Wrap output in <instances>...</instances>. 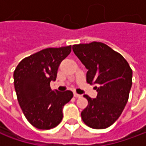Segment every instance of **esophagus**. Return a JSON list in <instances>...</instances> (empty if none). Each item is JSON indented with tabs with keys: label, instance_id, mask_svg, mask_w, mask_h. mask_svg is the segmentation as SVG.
I'll return each instance as SVG.
<instances>
[{
	"label": "esophagus",
	"instance_id": "obj_1",
	"mask_svg": "<svg viewBox=\"0 0 146 146\" xmlns=\"http://www.w3.org/2000/svg\"><path fill=\"white\" fill-rule=\"evenodd\" d=\"M74 97H75V98H80L81 95H80V94H78V93H74Z\"/></svg>",
	"mask_w": 146,
	"mask_h": 146
}]
</instances>
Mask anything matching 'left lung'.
<instances>
[{
	"instance_id": "8db88e82",
	"label": "left lung",
	"mask_w": 146,
	"mask_h": 146,
	"mask_svg": "<svg viewBox=\"0 0 146 146\" xmlns=\"http://www.w3.org/2000/svg\"><path fill=\"white\" fill-rule=\"evenodd\" d=\"M74 53L88 70L90 84H97L96 98H87L88 105L81 112L84 123L94 129L111 126L126 106L132 88V70L119 53L101 42L72 46Z\"/></svg>"
}]
</instances>
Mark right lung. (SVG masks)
Wrapping results in <instances>:
<instances>
[{"label":"right lung","mask_w":146,"mask_h":146,"mask_svg":"<svg viewBox=\"0 0 146 146\" xmlns=\"http://www.w3.org/2000/svg\"><path fill=\"white\" fill-rule=\"evenodd\" d=\"M71 51V46L48 48L25 58L14 72V88L23 114L32 126L48 130L62 119V109L73 98V93L53 91L61 62Z\"/></svg>","instance_id":"1"}]
</instances>
